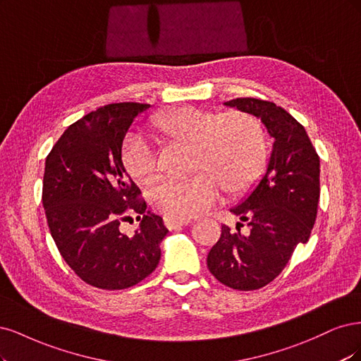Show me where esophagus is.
Instances as JSON below:
<instances>
[{
	"label": "esophagus",
	"instance_id": "obj_1",
	"mask_svg": "<svg viewBox=\"0 0 361 361\" xmlns=\"http://www.w3.org/2000/svg\"><path fill=\"white\" fill-rule=\"evenodd\" d=\"M164 224L168 229H177L180 226H184V225H189L192 224V219H185V217H171V216H166L164 219Z\"/></svg>",
	"mask_w": 361,
	"mask_h": 361
}]
</instances>
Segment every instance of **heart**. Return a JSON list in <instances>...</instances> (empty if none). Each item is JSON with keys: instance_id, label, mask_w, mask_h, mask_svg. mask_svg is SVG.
I'll return each instance as SVG.
<instances>
[{"instance_id": "b5f03b06", "label": "heart", "mask_w": 361, "mask_h": 361, "mask_svg": "<svg viewBox=\"0 0 361 361\" xmlns=\"http://www.w3.org/2000/svg\"><path fill=\"white\" fill-rule=\"evenodd\" d=\"M156 130L188 139L197 145L193 176H161L148 184L147 197L157 212L171 217H193L207 212L222 197L225 185L243 190L259 177L267 161L262 124L246 112L219 114L201 108H183L160 115ZM123 164L133 178H144L157 168L153 141L141 130L127 135Z\"/></svg>"}]
</instances>
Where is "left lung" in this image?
<instances>
[{"label": "left lung", "instance_id": "1", "mask_svg": "<svg viewBox=\"0 0 361 361\" xmlns=\"http://www.w3.org/2000/svg\"><path fill=\"white\" fill-rule=\"evenodd\" d=\"M261 120L273 139L264 176L231 208L235 229L222 226L207 257L210 273L232 289L253 290L281 274L298 244H306L319 201V157L293 115L271 102L243 97L225 102ZM246 223L248 231L239 228Z\"/></svg>", "mask_w": 361, "mask_h": 361}]
</instances>
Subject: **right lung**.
I'll return each mask as SVG.
<instances>
[{
  "label": "right lung",
  "mask_w": 361,
  "mask_h": 361,
  "mask_svg": "<svg viewBox=\"0 0 361 361\" xmlns=\"http://www.w3.org/2000/svg\"><path fill=\"white\" fill-rule=\"evenodd\" d=\"M142 103H112L68 126L46 157L43 207L51 235L68 267L91 286L126 289L156 270L164 219L147 210L127 173L123 141ZM127 211L138 214L133 238L119 229ZM130 217V216H129Z\"/></svg>",
  "instance_id": "add662e5"
}]
</instances>
